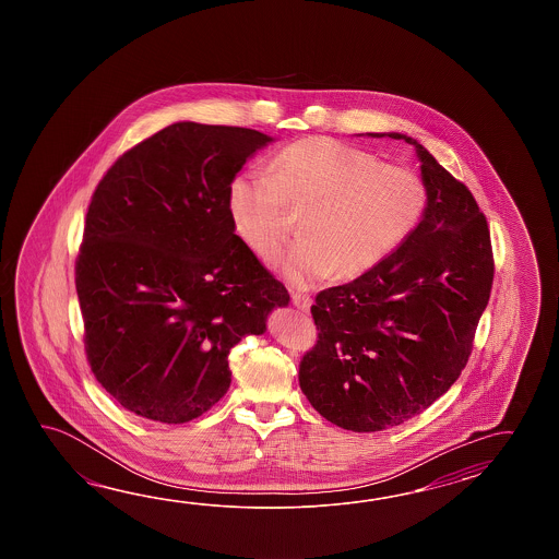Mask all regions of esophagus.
Masks as SVG:
<instances>
[{"label": "esophagus", "instance_id": "34e87169", "mask_svg": "<svg viewBox=\"0 0 559 559\" xmlns=\"http://www.w3.org/2000/svg\"><path fill=\"white\" fill-rule=\"evenodd\" d=\"M292 301H294V306H296L297 309H301V311H308L309 306H311V297H309L308 294H297V292H294V294H292Z\"/></svg>", "mask_w": 559, "mask_h": 559}]
</instances>
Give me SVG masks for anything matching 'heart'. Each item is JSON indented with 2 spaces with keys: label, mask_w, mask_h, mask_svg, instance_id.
Wrapping results in <instances>:
<instances>
[{
  "label": "heart",
  "mask_w": 559,
  "mask_h": 559,
  "mask_svg": "<svg viewBox=\"0 0 559 559\" xmlns=\"http://www.w3.org/2000/svg\"><path fill=\"white\" fill-rule=\"evenodd\" d=\"M426 203L416 171L332 138L292 143L270 171L246 169L227 186L236 231L262 258L282 248L301 215L304 239L277 258L296 285L373 270L409 238Z\"/></svg>",
  "instance_id": "heart-1"
}]
</instances>
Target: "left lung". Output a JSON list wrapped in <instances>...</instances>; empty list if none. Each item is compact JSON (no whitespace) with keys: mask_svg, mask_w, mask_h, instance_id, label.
Returning a JSON list of instances; mask_svg holds the SVG:
<instances>
[{"mask_svg":"<svg viewBox=\"0 0 559 559\" xmlns=\"http://www.w3.org/2000/svg\"><path fill=\"white\" fill-rule=\"evenodd\" d=\"M388 135L416 145L426 212L373 270L318 294V342L299 364L309 404L352 431L400 426L452 388L493 284L489 227L472 191L414 138Z\"/></svg>","mask_w":559,"mask_h":559,"instance_id":"left-lung-1","label":"left lung"}]
</instances>
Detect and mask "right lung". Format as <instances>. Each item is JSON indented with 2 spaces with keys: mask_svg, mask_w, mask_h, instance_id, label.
<instances>
[{
  "mask_svg": "<svg viewBox=\"0 0 559 559\" xmlns=\"http://www.w3.org/2000/svg\"><path fill=\"white\" fill-rule=\"evenodd\" d=\"M262 131L171 123L133 145L97 183L75 260L84 344L119 405L186 424L231 383L227 356L262 335L289 294L243 239L227 186Z\"/></svg>",
  "mask_w": 559,
  "mask_h": 559,
  "instance_id": "1",
  "label": "right lung"
}]
</instances>
